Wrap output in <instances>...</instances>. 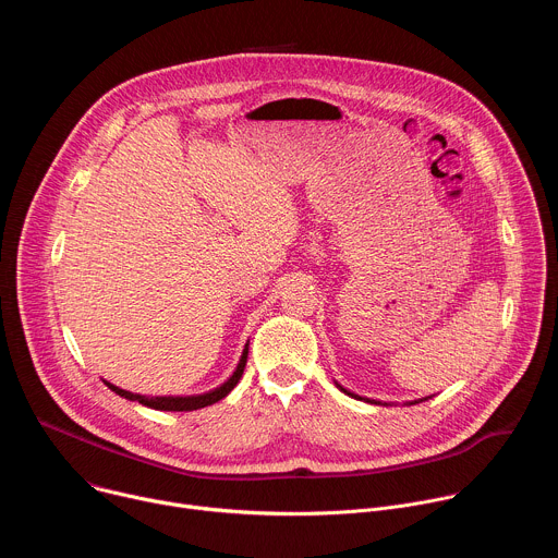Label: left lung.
Masks as SVG:
<instances>
[{
  "label": "left lung",
  "instance_id": "1",
  "mask_svg": "<svg viewBox=\"0 0 558 558\" xmlns=\"http://www.w3.org/2000/svg\"><path fill=\"white\" fill-rule=\"evenodd\" d=\"M336 386H338L342 392H347V395H351V397H357V400H364V402H371V404H381V402H377V400H368V397H360V395H355V392L347 390V388H344V386H340L338 381H336ZM420 402H426V397H424V400H415V402H409V407H411V404H420ZM384 407H388V404H384Z\"/></svg>",
  "mask_w": 558,
  "mask_h": 558
}]
</instances>
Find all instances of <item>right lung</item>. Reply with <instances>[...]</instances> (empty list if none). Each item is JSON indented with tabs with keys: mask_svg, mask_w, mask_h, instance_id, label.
Masks as SVG:
<instances>
[{
	"mask_svg": "<svg viewBox=\"0 0 558 558\" xmlns=\"http://www.w3.org/2000/svg\"><path fill=\"white\" fill-rule=\"evenodd\" d=\"M247 353H250V344H245L243 349V355H241V362H238L235 371L231 373V377L227 381H222L220 386H216L214 390H207V392H201V395H161V397H149V395H138V392H130V390H123L110 381L104 379V384L114 390L117 395L125 397V400L130 402H138L147 409H154V411H177V413H183V411H198V409H205V407H211L216 402H220L222 397H227L233 386L241 381L243 377V371H245V364H247Z\"/></svg>",
	"mask_w": 558,
	"mask_h": 558,
	"instance_id": "1",
	"label": "right lung"
}]
</instances>
